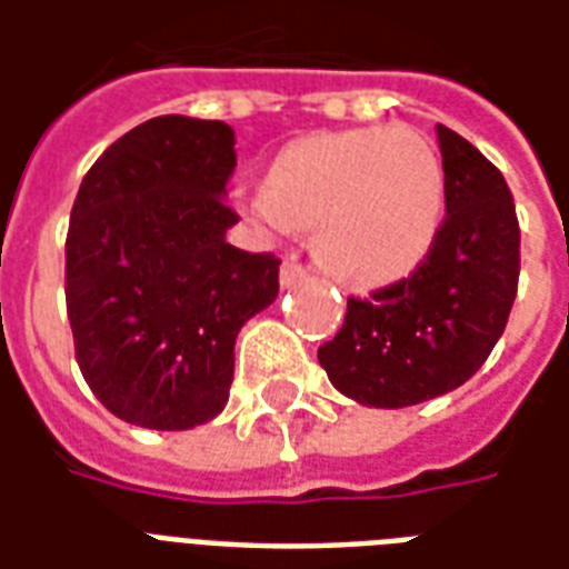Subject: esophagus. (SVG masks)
<instances>
[{
  "instance_id": "1",
  "label": "esophagus",
  "mask_w": 569,
  "mask_h": 569,
  "mask_svg": "<svg viewBox=\"0 0 569 569\" xmlns=\"http://www.w3.org/2000/svg\"><path fill=\"white\" fill-rule=\"evenodd\" d=\"M305 277H308V271H305L296 259H286L283 264H280V283H283L286 289L296 286L298 280H305Z\"/></svg>"
}]
</instances>
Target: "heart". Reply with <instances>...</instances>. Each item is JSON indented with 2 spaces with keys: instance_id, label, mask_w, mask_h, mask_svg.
<instances>
[{
  "instance_id": "b5f03b06",
  "label": "heart",
  "mask_w": 569,
  "mask_h": 569,
  "mask_svg": "<svg viewBox=\"0 0 569 569\" xmlns=\"http://www.w3.org/2000/svg\"><path fill=\"white\" fill-rule=\"evenodd\" d=\"M252 216L313 228L335 280L378 289L427 259L445 212V179L429 142L406 128L310 133L273 158L264 188H240Z\"/></svg>"
}]
</instances>
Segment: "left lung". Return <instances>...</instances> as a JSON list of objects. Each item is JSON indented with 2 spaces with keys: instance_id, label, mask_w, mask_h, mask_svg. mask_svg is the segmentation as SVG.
<instances>
[{
  "instance_id": "left-lung-1",
  "label": "left lung",
  "mask_w": 569,
  "mask_h": 569,
  "mask_svg": "<svg viewBox=\"0 0 569 569\" xmlns=\"http://www.w3.org/2000/svg\"><path fill=\"white\" fill-rule=\"evenodd\" d=\"M439 149L448 212L429 256L371 298H347L341 329L317 350L329 381L362 406H418L460 387L509 322L521 271L512 191L441 124Z\"/></svg>"
}]
</instances>
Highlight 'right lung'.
<instances>
[{
	"label": "right lung",
	"instance_id": "right-lung-1",
	"mask_svg": "<svg viewBox=\"0 0 569 569\" xmlns=\"http://www.w3.org/2000/svg\"><path fill=\"white\" fill-rule=\"evenodd\" d=\"M224 121L151 118L81 179L67 234L76 359L116 418L191 429L228 402L240 326L280 292L273 252L231 247Z\"/></svg>",
	"mask_w": 569,
	"mask_h": 569
}]
</instances>
